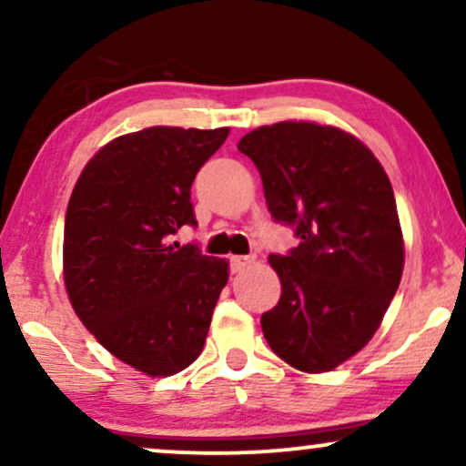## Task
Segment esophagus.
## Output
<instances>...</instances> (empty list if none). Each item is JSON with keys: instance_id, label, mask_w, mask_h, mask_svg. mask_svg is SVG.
<instances>
[{"instance_id": "esophagus-1", "label": "esophagus", "mask_w": 466, "mask_h": 466, "mask_svg": "<svg viewBox=\"0 0 466 466\" xmlns=\"http://www.w3.org/2000/svg\"><path fill=\"white\" fill-rule=\"evenodd\" d=\"M251 263H254V256H232V258H229V267H232L234 274L245 271L248 267H251Z\"/></svg>"}]
</instances>
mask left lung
Returning <instances> with one entry per match:
<instances>
[{
  "label": "left lung",
  "instance_id": "8db88e82",
  "mask_svg": "<svg viewBox=\"0 0 466 466\" xmlns=\"http://www.w3.org/2000/svg\"><path fill=\"white\" fill-rule=\"evenodd\" d=\"M238 151L258 168L271 217L300 238L269 256L282 293L260 318L267 344L302 372L333 370L372 339L399 289L392 184L366 144L315 122L258 127Z\"/></svg>",
  "mask_w": 466,
  "mask_h": 466
}]
</instances>
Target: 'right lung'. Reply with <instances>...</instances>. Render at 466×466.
Returning <instances> with one entry per match:
<instances>
[{"instance_id":"obj_1","label":"right lung","mask_w":466,"mask_h":466,"mask_svg":"<svg viewBox=\"0 0 466 466\" xmlns=\"http://www.w3.org/2000/svg\"><path fill=\"white\" fill-rule=\"evenodd\" d=\"M228 133L148 127L116 137L69 197V302L111 355L148 377L177 374L201 355L228 282V260L173 240L197 226L190 186Z\"/></svg>"}]
</instances>
